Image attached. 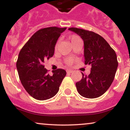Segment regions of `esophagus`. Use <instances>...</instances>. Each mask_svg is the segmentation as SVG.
I'll use <instances>...</instances> for the list:
<instances>
[{
  "mask_svg": "<svg viewBox=\"0 0 130 130\" xmlns=\"http://www.w3.org/2000/svg\"><path fill=\"white\" fill-rule=\"evenodd\" d=\"M73 72L72 70H67V73H71Z\"/></svg>",
  "mask_w": 130,
  "mask_h": 130,
  "instance_id": "esophagus-1",
  "label": "esophagus"
}]
</instances>
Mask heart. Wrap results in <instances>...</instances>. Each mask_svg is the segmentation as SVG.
Returning <instances> with one entry per match:
<instances>
[{
	"mask_svg": "<svg viewBox=\"0 0 130 130\" xmlns=\"http://www.w3.org/2000/svg\"><path fill=\"white\" fill-rule=\"evenodd\" d=\"M68 39H69L70 41L71 42L72 45H74V44H76V43L81 41V40H80V38H79V37L77 36L76 35H71V36L69 37ZM57 46H58V43H57L56 44V46H55V49H56V50H57ZM73 60L71 58H69V59H68L67 60V63H68V65H71L73 63Z\"/></svg>",
	"mask_w": 130,
	"mask_h": 130,
	"instance_id": "1",
	"label": "heart"
}]
</instances>
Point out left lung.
Segmentation results:
<instances>
[{
  "label": "left lung",
  "mask_w": 130,
  "mask_h": 130,
  "mask_svg": "<svg viewBox=\"0 0 130 130\" xmlns=\"http://www.w3.org/2000/svg\"><path fill=\"white\" fill-rule=\"evenodd\" d=\"M84 41V56L86 65H91L89 76L82 73L81 80L76 83L78 93L87 98L101 96L108 90L117 71L118 62L114 50L105 40L96 33L71 27Z\"/></svg>",
  "instance_id": "left-lung-1"
}]
</instances>
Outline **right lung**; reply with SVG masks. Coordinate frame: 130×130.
<instances>
[{"label": "right lung", "instance_id": "add662e5", "mask_svg": "<svg viewBox=\"0 0 130 130\" xmlns=\"http://www.w3.org/2000/svg\"><path fill=\"white\" fill-rule=\"evenodd\" d=\"M67 28L50 27L40 29L28 40L20 51L16 68L21 84L27 93L38 100L53 97L66 76L63 69L47 73L43 63L53 56L55 46L61 33Z\"/></svg>", "mask_w": 130, "mask_h": 130}]
</instances>
